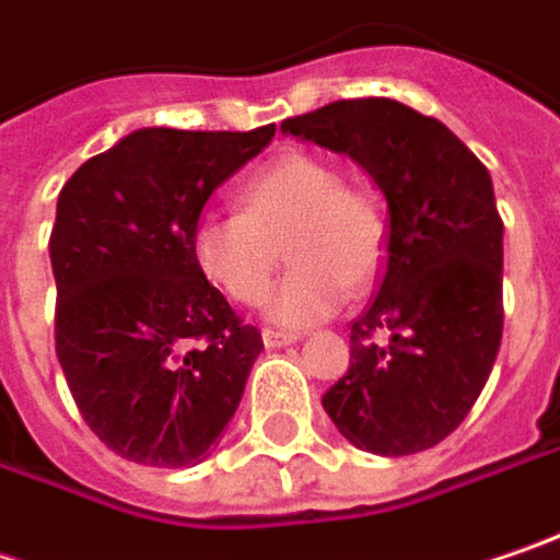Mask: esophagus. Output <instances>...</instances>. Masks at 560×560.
Here are the masks:
<instances>
[{
	"mask_svg": "<svg viewBox=\"0 0 560 560\" xmlns=\"http://www.w3.org/2000/svg\"><path fill=\"white\" fill-rule=\"evenodd\" d=\"M291 342H298V336H291V332H279V329H262V346L266 348H284V346H291Z\"/></svg>",
	"mask_w": 560,
	"mask_h": 560,
	"instance_id": "34e87169",
	"label": "esophagus"
}]
</instances>
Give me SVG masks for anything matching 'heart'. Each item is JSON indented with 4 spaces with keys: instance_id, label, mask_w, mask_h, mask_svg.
<instances>
[{
    "instance_id": "b5f03b06",
    "label": "heart",
    "mask_w": 560,
    "mask_h": 560,
    "mask_svg": "<svg viewBox=\"0 0 560 560\" xmlns=\"http://www.w3.org/2000/svg\"><path fill=\"white\" fill-rule=\"evenodd\" d=\"M241 206L244 212L202 214L192 253L231 301L259 304L288 244L294 269L266 304L269 323L307 329L346 304L348 288L364 291L377 279L383 218L336 164L304 151L281 154L244 180Z\"/></svg>"
}]
</instances>
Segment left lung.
<instances>
[{"instance_id":"left-lung-1","label":"left lung","mask_w":560,"mask_h":560,"mask_svg":"<svg viewBox=\"0 0 560 560\" xmlns=\"http://www.w3.org/2000/svg\"><path fill=\"white\" fill-rule=\"evenodd\" d=\"M281 132L348 154L386 199V272L351 323V368L323 409L358 450H431L476 406L501 348L504 221L491 177L441 119L389 97L336 101Z\"/></svg>"}]
</instances>
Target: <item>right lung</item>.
I'll return each mask as SVG.
<instances>
[{
    "label": "right lung",
    "mask_w": 560,
    "mask_h": 560,
    "mask_svg": "<svg viewBox=\"0 0 560 560\" xmlns=\"http://www.w3.org/2000/svg\"><path fill=\"white\" fill-rule=\"evenodd\" d=\"M272 136L136 129L59 192L56 358L88 428L129 463H202L241 406L262 339L209 284L192 231Z\"/></svg>",
    "instance_id": "right-lung-1"
}]
</instances>
